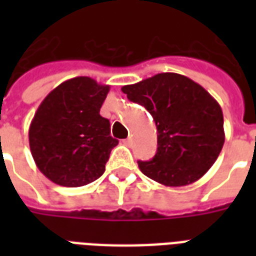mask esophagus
<instances>
[{
    "mask_svg": "<svg viewBox=\"0 0 256 256\" xmlns=\"http://www.w3.org/2000/svg\"><path fill=\"white\" fill-rule=\"evenodd\" d=\"M124 144H126V146H132V138H130V136H128V138H126V140H124Z\"/></svg>",
    "mask_w": 256,
    "mask_h": 256,
    "instance_id": "esophagus-1",
    "label": "esophagus"
}]
</instances>
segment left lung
Masks as SVG:
<instances>
[{
  "instance_id": "obj_1",
  "label": "left lung",
  "mask_w": 256,
  "mask_h": 256,
  "mask_svg": "<svg viewBox=\"0 0 256 256\" xmlns=\"http://www.w3.org/2000/svg\"><path fill=\"white\" fill-rule=\"evenodd\" d=\"M122 92L156 120L158 150L140 171L168 187L196 182L215 164L224 144L223 112L214 96L190 78L160 73Z\"/></svg>"
}]
</instances>
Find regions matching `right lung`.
<instances>
[{"label": "right lung", "mask_w": 256, "mask_h": 256, "mask_svg": "<svg viewBox=\"0 0 256 256\" xmlns=\"http://www.w3.org/2000/svg\"><path fill=\"white\" fill-rule=\"evenodd\" d=\"M110 86L76 77L52 90L29 128V144L38 170L60 186L80 187L104 174L118 140L100 110Z\"/></svg>", "instance_id": "add662e5"}]
</instances>
